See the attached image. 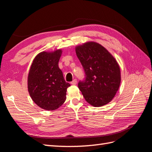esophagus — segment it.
Segmentation results:
<instances>
[{"label":"esophagus","mask_w":152,"mask_h":152,"mask_svg":"<svg viewBox=\"0 0 152 152\" xmlns=\"http://www.w3.org/2000/svg\"><path fill=\"white\" fill-rule=\"evenodd\" d=\"M77 83V81L76 79H73L72 82H71V84L72 85H76Z\"/></svg>","instance_id":"obj_1"}]
</instances>
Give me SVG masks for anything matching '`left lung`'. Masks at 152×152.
I'll return each instance as SVG.
<instances>
[{"label": "left lung", "mask_w": 152, "mask_h": 152, "mask_svg": "<svg viewBox=\"0 0 152 152\" xmlns=\"http://www.w3.org/2000/svg\"><path fill=\"white\" fill-rule=\"evenodd\" d=\"M75 51L86 76L78 87L86 102L96 107L111 102L121 81L116 59L102 45L94 42L77 46Z\"/></svg>", "instance_id": "1"}]
</instances>
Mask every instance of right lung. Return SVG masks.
<instances>
[{
	"label": "right lung",
	"mask_w": 152,
	"mask_h": 152,
	"mask_svg": "<svg viewBox=\"0 0 152 152\" xmlns=\"http://www.w3.org/2000/svg\"><path fill=\"white\" fill-rule=\"evenodd\" d=\"M62 50L43 51L37 55L28 76V90L32 100L46 110L58 108L66 99L70 84L64 79L58 62Z\"/></svg>",
	"instance_id": "1"
}]
</instances>
